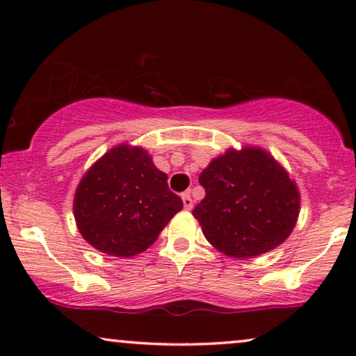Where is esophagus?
<instances>
[{
    "label": "esophagus",
    "mask_w": 356,
    "mask_h": 356,
    "mask_svg": "<svg viewBox=\"0 0 356 356\" xmlns=\"http://www.w3.org/2000/svg\"><path fill=\"white\" fill-rule=\"evenodd\" d=\"M181 199H183L184 209H186V211H191V209H193V199H191V194H189V191L188 193H183Z\"/></svg>",
    "instance_id": "34e87169"
}]
</instances>
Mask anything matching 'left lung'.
I'll use <instances>...</instances> for the list:
<instances>
[{
  "label": "left lung",
  "instance_id": "left-lung-1",
  "mask_svg": "<svg viewBox=\"0 0 356 356\" xmlns=\"http://www.w3.org/2000/svg\"><path fill=\"white\" fill-rule=\"evenodd\" d=\"M206 197L194 207L217 251L248 259L280 246L293 232L300 191L289 172L261 147L228 149L199 175Z\"/></svg>",
  "mask_w": 356,
  "mask_h": 356
}]
</instances>
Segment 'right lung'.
Here are the masks:
<instances>
[{"label":"right lung","instance_id":"right-lung-1","mask_svg":"<svg viewBox=\"0 0 356 356\" xmlns=\"http://www.w3.org/2000/svg\"><path fill=\"white\" fill-rule=\"evenodd\" d=\"M167 179L145 149L115 145L81 178L72 204L77 230L105 254L145 251L183 209Z\"/></svg>","mask_w":356,"mask_h":356}]
</instances>
